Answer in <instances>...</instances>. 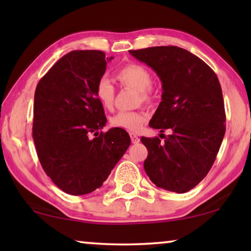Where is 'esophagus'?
Returning a JSON list of instances; mask_svg holds the SVG:
<instances>
[{
    "label": "esophagus",
    "mask_w": 251,
    "mask_h": 251,
    "mask_svg": "<svg viewBox=\"0 0 251 251\" xmlns=\"http://www.w3.org/2000/svg\"><path fill=\"white\" fill-rule=\"evenodd\" d=\"M130 139H131V143L133 144H138L139 143V137L136 134L134 133H130Z\"/></svg>",
    "instance_id": "esophagus-1"
}]
</instances>
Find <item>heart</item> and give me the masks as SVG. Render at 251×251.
<instances>
[{
    "label": "heart",
    "instance_id": "b5f03b06",
    "mask_svg": "<svg viewBox=\"0 0 251 251\" xmlns=\"http://www.w3.org/2000/svg\"><path fill=\"white\" fill-rule=\"evenodd\" d=\"M115 78L123 86L131 87L137 92V96H136L137 103L148 104L154 99V91L151 87V73L144 65L137 64V63H129L116 72ZM95 96L104 108L110 109L114 104L115 88L109 83V80L100 78L95 85ZM145 120V114L138 112V110L118 112L110 117L109 124L115 128L137 131L141 129Z\"/></svg>",
    "mask_w": 251,
    "mask_h": 251
}]
</instances>
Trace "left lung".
Here are the masks:
<instances>
[{
    "mask_svg": "<svg viewBox=\"0 0 251 251\" xmlns=\"http://www.w3.org/2000/svg\"><path fill=\"white\" fill-rule=\"evenodd\" d=\"M156 72L163 94L150 126L172 134L142 137L148 156L147 176L169 192L182 194L198 185L214 164L226 131L223 92L217 75L205 62L177 46L130 50Z\"/></svg>",
    "mask_w": 251,
    "mask_h": 251,
    "instance_id": "1",
    "label": "left lung"
}]
</instances>
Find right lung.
Returning a JSON list of instances; mask_svg holds the SVG:
<instances>
[{"instance_id":"obj_1","label":"right lung","mask_w":251,"mask_h":251,"mask_svg":"<svg viewBox=\"0 0 251 251\" xmlns=\"http://www.w3.org/2000/svg\"><path fill=\"white\" fill-rule=\"evenodd\" d=\"M113 58L100 50H73L35 90L33 139L40 163L59 189L74 196L100 188L130 145L122 128L99 134L107 121L95 85Z\"/></svg>"}]
</instances>
